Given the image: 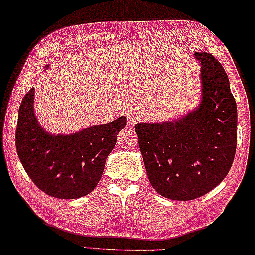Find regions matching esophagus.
I'll list each match as a JSON object with an SVG mask.
<instances>
[{"mask_svg": "<svg viewBox=\"0 0 255 255\" xmlns=\"http://www.w3.org/2000/svg\"><path fill=\"white\" fill-rule=\"evenodd\" d=\"M139 120H140L139 116L132 114V113H128V115H127V123H128V127H132V125H134L135 123L139 122Z\"/></svg>", "mask_w": 255, "mask_h": 255, "instance_id": "esophagus-1", "label": "esophagus"}]
</instances>
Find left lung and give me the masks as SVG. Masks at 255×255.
<instances>
[{
    "instance_id": "left-lung-1",
    "label": "left lung",
    "mask_w": 255,
    "mask_h": 255,
    "mask_svg": "<svg viewBox=\"0 0 255 255\" xmlns=\"http://www.w3.org/2000/svg\"><path fill=\"white\" fill-rule=\"evenodd\" d=\"M201 62L202 99L175 122L139 123L135 132L150 184L164 198L189 201L207 194L226 177L236 152L237 108L219 61L194 53Z\"/></svg>"
}]
</instances>
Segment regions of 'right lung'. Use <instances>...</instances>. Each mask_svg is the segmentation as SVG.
<instances>
[{
	"mask_svg": "<svg viewBox=\"0 0 255 255\" xmlns=\"http://www.w3.org/2000/svg\"><path fill=\"white\" fill-rule=\"evenodd\" d=\"M33 95V88L24 95L15 132L16 152L24 170L33 184L51 197H85L97 186L106 158L115 147L127 119L121 116L76 134H48L37 122Z\"/></svg>",
	"mask_w": 255,
	"mask_h": 255,
	"instance_id": "add662e5",
	"label": "right lung"
}]
</instances>
